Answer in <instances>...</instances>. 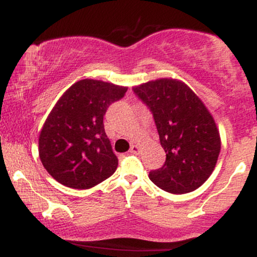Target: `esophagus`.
<instances>
[{
    "label": "esophagus",
    "mask_w": 257,
    "mask_h": 257,
    "mask_svg": "<svg viewBox=\"0 0 257 257\" xmlns=\"http://www.w3.org/2000/svg\"><path fill=\"white\" fill-rule=\"evenodd\" d=\"M139 151H140V147H139L138 145H132V146H131V152H133V153H138Z\"/></svg>",
    "instance_id": "obj_1"
}]
</instances>
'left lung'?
Segmentation results:
<instances>
[{"label": "left lung", "mask_w": 257, "mask_h": 257, "mask_svg": "<svg viewBox=\"0 0 257 257\" xmlns=\"http://www.w3.org/2000/svg\"><path fill=\"white\" fill-rule=\"evenodd\" d=\"M134 93L152 111L166 163L150 179L169 193L200 187L216 167L221 138L213 114L185 82L158 78L135 85Z\"/></svg>", "instance_id": "left-lung-1"}]
</instances>
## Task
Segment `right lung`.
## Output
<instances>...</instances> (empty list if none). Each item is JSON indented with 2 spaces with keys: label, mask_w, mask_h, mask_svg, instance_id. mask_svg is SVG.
<instances>
[{
  "label": "right lung",
  "mask_w": 257,
  "mask_h": 257,
  "mask_svg": "<svg viewBox=\"0 0 257 257\" xmlns=\"http://www.w3.org/2000/svg\"><path fill=\"white\" fill-rule=\"evenodd\" d=\"M128 87L98 79L73 83L52 108L38 138L44 169L61 185L87 190L116 172L118 159L104 129V114Z\"/></svg>",
  "instance_id": "add662e5"
}]
</instances>
